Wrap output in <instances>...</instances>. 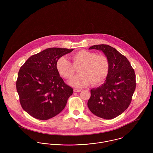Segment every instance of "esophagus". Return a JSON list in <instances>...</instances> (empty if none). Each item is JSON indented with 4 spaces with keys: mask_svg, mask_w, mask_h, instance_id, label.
<instances>
[{
    "mask_svg": "<svg viewBox=\"0 0 153 153\" xmlns=\"http://www.w3.org/2000/svg\"><path fill=\"white\" fill-rule=\"evenodd\" d=\"M81 91V89H77V88H74V92H79Z\"/></svg>",
    "mask_w": 153,
    "mask_h": 153,
    "instance_id": "obj_1",
    "label": "esophagus"
}]
</instances>
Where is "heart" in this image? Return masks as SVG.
<instances>
[{"label":"heart","mask_w":153,"mask_h":153,"mask_svg":"<svg viewBox=\"0 0 153 153\" xmlns=\"http://www.w3.org/2000/svg\"><path fill=\"white\" fill-rule=\"evenodd\" d=\"M73 64L64 56L61 57L56 62V68L60 75L66 79H71L79 69L80 73L73 78L69 84L73 87L82 88L92 83L97 85L106 79L109 71V61L102 55L87 50L79 51L71 55Z\"/></svg>","instance_id":"b5f03b06"}]
</instances>
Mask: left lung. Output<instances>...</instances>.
<instances>
[{
    "label": "left lung",
    "mask_w": 153,
    "mask_h": 153,
    "mask_svg": "<svg viewBox=\"0 0 153 153\" xmlns=\"http://www.w3.org/2000/svg\"><path fill=\"white\" fill-rule=\"evenodd\" d=\"M89 49L102 51L109 61V71L101 87L91 89L88 107L94 115L110 120L129 107L136 87L135 74L127 58L108 45H96Z\"/></svg>",
    "instance_id": "obj_1"
}]
</instances>
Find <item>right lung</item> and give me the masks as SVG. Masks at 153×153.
Returning a JSON list of instances; mask_svg holds the SVG:
<instances>
[{"label":"right lung","mask_w":153,"mask_h":153,"mask_svg":"<svg viewBox=\"0 0 153 153\" xmlns=\"http://www.w3.org/2000/svg\"><path fill=\"white\" fill-rule=\"evenodd\" d=\"M73 50L48 48L31 56L21 67L16 89L22 108L32 117L46 120L65 107L73 89L59 76L56 62Z\"/></svg>","instance_id":"1"}]
</instances>
